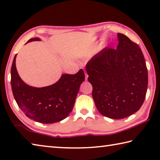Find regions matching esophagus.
Masks as SVG:
<instances>
[{
  "instance_id": "1",
  "label": "esophagus",
  "mask_w": 160,
  "mask_h": 160,
  "mask_svg": "<svg viewBox=\"0 0 160 160\" xmlns=\"http://www.w3.org/2000/svg\"><path fill=\"white\" fill-rule=\"evenodd\" d=\"M88 75L87 74V72H85V80H88Z\"/></svg>"
}]
</instances>
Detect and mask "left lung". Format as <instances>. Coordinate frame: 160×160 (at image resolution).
<instances>
[{"label": "left lung", "instance_id": "8db88e82", "mask_svg": "<svg viewBox=\"0 0 160 160\" xmlns=\"http://www.w3.org/2000/svg\"><path fill=\"white\" fill-rule=\"evenodd\" d=\"M117 48H106L86 65L92 97L101 115L122 119L140 109L148 88L143 52L128 37L118 33Z\"/></svg>", "mask_w": 160, "mask_h": 160}]
</instances>
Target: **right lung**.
<instances>
[{"label":"right lung","mask_w":160,"mask_h":160,"mask_svg":"<svg viewBox=\"0 0 160 160\" xmlns=\"http://www.w3.org/2000/svg\"><path fill=\"white\" fill-rule=\"evenodd\" d=\"M40 40L38 38L27 42ZM16 57L11 68V85L17 105L28 118L44 124L55 123L68 117L73 108L80 85L85 81L82 69L74 75L63 74L53 85L34 88L23 81L17 72Z\"/></svg>","instance_id":"add662e5"}]
</instances>
